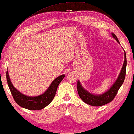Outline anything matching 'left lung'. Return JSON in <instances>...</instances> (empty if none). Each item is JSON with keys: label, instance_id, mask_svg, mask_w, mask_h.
<instances>
[{"label": "left lung", "instance_id": "obj_1", "mask_svg": "<svg viewBox=\"0 0 134 134\" xmlns=\"http://www.w3.org/2000/svg\"><path fill=\"white\" fill-rule=\"evenodd\" d=\"M112 36L116 39V41L120 44L119 41L116 37V35L114 33H112ZM124 61L123 66L122 68L121 72L120 73L119 76L116 80L114 84L111 88L108 91L105 92L103 95H95L93 94L90 93L87 90L82 87L81 84H80V81H78L77 84V89H78V93L81 99L84 101V103L89 104L92 106H101L107 104L112 101L114 98L115 97L116 94L118 93V90L121 87L122 84H123L126 76V65H127V60H126V53L124 52Z\"/></svg>", "mask_w": 134, "mask_h": 134}]
</instances>
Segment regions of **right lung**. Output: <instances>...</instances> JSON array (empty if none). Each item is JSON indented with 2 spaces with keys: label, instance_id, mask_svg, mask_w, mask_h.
Wrapping results in <instances>:
<instances>
[{
  "label": "right lung",
  "instance_id": "right-lung-1",
  "mask_svg": "<svg viewBox=\"0 0 134 134\" xmlns=\"http://www.w3.org/2000/svg\"><path fill=\"white\" fill-rule=\"evenodd\" d=\"M64 76V75L58 76L52 82L48 89L44 93L37 97H32L23 95L15 88L9 78L8 71H7V80L8 86L14 101L22 107L31 110H41L52 102L55 96L58 87Z\"/></svg>",
  "mask_w": 134,
  "mask_h": 134
}]
</instances>
